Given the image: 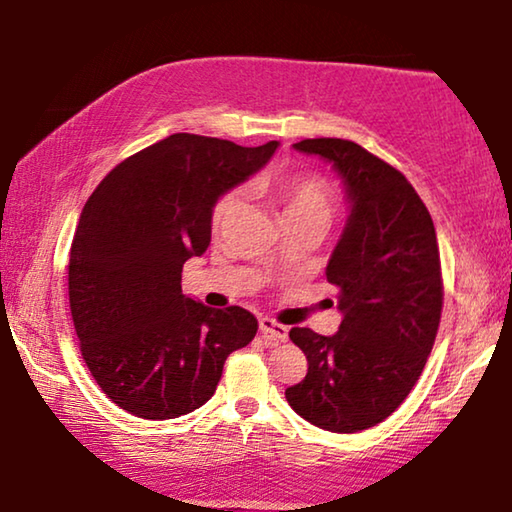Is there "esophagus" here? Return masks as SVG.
I'll return each instance as SVG.
<instances>
[{"label": "esophagus", "mask_w": 512, "mask_h": 512, "mask_svg": "<svg viewBox=\"0 0 512 512\" xmlns=\"http://www.w3.org/2000/svg\"><path fill=\"white\" fill-rule=\"evenodd\" d=\"M259 333H264L266 338L278 340V342H285L287 340V326L276 322V319H271V317L259 319Z\"/></svg>", "instance_id": "obj_1"}]
</instances>
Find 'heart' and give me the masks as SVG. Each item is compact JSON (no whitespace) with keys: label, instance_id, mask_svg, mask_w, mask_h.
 <instances>
[{"label":"heart","instance_id":"obj_1","mask_svg":"<svg viewBox=\"0 0 512 512\" xmlns=\"http://www.w3.org/2000/svg\"><path fill=\"white\" fill-rule=\"evenodd\" d=\"M255 190L269 197L285 227L315 225L329 230L338 216V195L329 181L312 172H289L276 177H259ZM241 207L239 190H225L211 209V234L220 236L230 227L234 213Z\"/></svg>","mask_w":512,"mask_h":512}]
</instances>
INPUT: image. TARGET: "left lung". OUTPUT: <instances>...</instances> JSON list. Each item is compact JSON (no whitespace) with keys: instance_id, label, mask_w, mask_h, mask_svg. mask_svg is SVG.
<instances>
[{"instance_id":"left-lung-1","label":"left lung","mask_w":512,"mask_h":512,"mask_svg":"<svg viewBox=\"0 0 512 512\" xmlns=\"http://www.w3.org/2000/svg\"><path fill=\"white\" fill-rule=\"evenodd\" d=\"M294 147L333 163L352 216L326 266L345 319L331 338L289 331L308 375L285 398L308 423L352 434L400 407L432 352L444 308L437 232L407 177L361 144L315 137Z\"/></svg>"}]
</instances>
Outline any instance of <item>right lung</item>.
<instances>
[{"label": "right lung", "mask_w": 512, "mask_h": 512, "mask_svg": "<svg viewBox=\"0 0 512 512\" xmlns=\"http://www.w3.org/2000/svg\"><path fill=\"white\" fill-rule=\"evenodd\" d=\"M276 147L174 133L114 167L82 209L68 259L73 326L91 377L128 414L165 421L202 407L227 356L255 338L248 310L183 296L181 271L209 248L218 197Z\"/></svg>", "instance_id": "obj_1"}]
</instances>
